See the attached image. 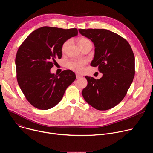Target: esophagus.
<instances>
[{
	"mask_svg": "<svg viewBox=\"0 0 153 153\" xmlns=\"http://www.w3.org/2000/svg\"><path fill=\"white\" fill-rule=\"evenodd\" d=\"M76 78H77V79H80V78L82 77V75L79 74H76Z\"/></svg>",
	"mask_w": 153,
	"mask_h": 153,
	"instance_id": "esophagus-1",
	"label": "esophagus"
}]
</instances>
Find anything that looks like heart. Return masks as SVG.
I'll return each mask as SVG.
<instances>
[{
    "instance_id": "heart-1",
    "label": "heart",
    "mask_w": 153,
    "mask_h": 153,
    "mask_svg": "<svg viewBox=\"0 0 153 153\" xmlns=\"http://www.w3.org/2000/svg\"><path fill=\"white\" fill-rule=\"evenodd\" d=\"M91 43L90 40L85 37H80L78 40V44L80 48L83 47L85 45L88 44V43ZM68 44H69L68 40L63 43V44L62 45V52L65 51V50H66ZM86 61L85 60H71V61L67 62V67L68 68H70L74 71L81 72L83 71V67H84V65L86 64Z\"/></svg>"
}]
</instances>
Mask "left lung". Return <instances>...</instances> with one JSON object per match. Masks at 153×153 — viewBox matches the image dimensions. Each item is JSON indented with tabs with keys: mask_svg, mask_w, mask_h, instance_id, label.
Here are the masks:
<instances>
[{
	"mask_svg": "<svg viewBox=\"0 0 153 153\" xmlns=\"http://www.w3.org/2000/svg\"><path fill=\"white\" fill-rule=\"evenodd\" d=\"M94 45L91 66L98 67L100 79L85 76L88 84L82 90L85 101L104 111L119 104L125 96L135 74V58L129 43L115 33L105 29H79Z\"/></svg>",
	"mask_w": 153,
	"mask_h": 153,
	"instance_id": "left-lung-1",
	"label": "left lung"
}]
</instances>
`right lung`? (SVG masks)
Instances as JSON below:
<instances>
[{
	"mask_svg": "<svg viewBox=\"0 0 153 153\" xmlns=\"http://www.w3.org/2000/svg\"><path fill=\"white\" fill-rule=\"evenodd\" d=\"M76 28L43 27L32 32L19 47L16 57L17 80L27 100L36 108L48 110L57 105L76 79L70 70L59 74L50 71L62 57L63 43L77 36Z\"/></svg>",
	"mask_w": 153,
	"mask_h": 153,
	"instance_id": "right-lung-1",
	"label": "right lung"
}]
</instances>
